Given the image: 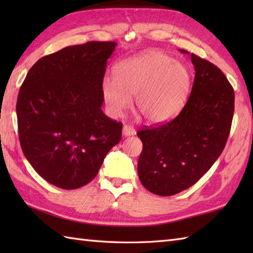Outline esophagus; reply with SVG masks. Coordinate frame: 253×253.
<instances>
[{
  "label": "esophagus",
  "mask_w": 253,
  "mask_h": 253,
  "mask_svg": "<svg viewBox=\"0 0 253 253\" xmlns=\"http://www.w3.org/2000/svg\"><path fill=\"white\" fill-rule=\"evenodd\" d=\"M135 133H136V131H135V129H133L131 126L124 125V127H123V136L129 137V136L135 135Z\"/></svg>",
  "instance_id": "34e87169"
}]
</instances>
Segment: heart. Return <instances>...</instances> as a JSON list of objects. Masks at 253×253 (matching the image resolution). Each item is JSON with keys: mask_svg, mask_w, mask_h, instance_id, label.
Wrapping results in <instances>:
<instances>
[{"mask_svg": "<svg viewBox=\"0 0 253 253\" xmlns=\"http://www.w3.org/2000/svg\"><path fill=\"white\" fill-rule=\"evenodd\" d=\"M189 85L190 74L185 65L162 52L148 51L118 64L115 78L103 79L102 94L112 117H120L135 95V110L148 123L157 124L176 114Z\"/></svg>", "mask_w": 253, "mask_h": 253, "instance_id": "1", "label": "heart"}]
</instances>
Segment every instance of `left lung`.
<instances>
[{
    "mask_svg": "<svg viewBox=\"0 0 253 253\" xmlns=\"http://www.w3.org/2000/svg\"><path fill=\"white\" fill-rule=\"evenodd\" d=\"M190 57L195 80L179 114L137 132L143 146L139 179L158 196H173L195 185L221 155L230 132L235 106L232 84L211 62L193 53Z\"/></svg>",
    "mask_w": 253,
    "mask_h": 253,
    "instance_id": "8db88e82",
    "label": "left lung"
}]
</instances>
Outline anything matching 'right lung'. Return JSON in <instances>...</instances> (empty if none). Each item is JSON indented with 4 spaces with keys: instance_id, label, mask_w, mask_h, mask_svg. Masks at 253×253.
Listing matches in <instances>:
<instances>
[{
    "instance_id": "1",
    "label": "right lung",
    "mask_w": 253,
    "mask_h": 253,
    "mask_svg": "<svg viewBox=\"0 0 253 253\" xmlns=\"http://www.w3.org/2000/svg\"><path fill=\"white\" fill-rule=\"evenodd\" d=\"M115 46L114 41H90L41 57L19 89L21 150L42 178L62 189L92 180L122 139L123 124L101 109L107 58Z\"/></svg>"
}]
</instances>
